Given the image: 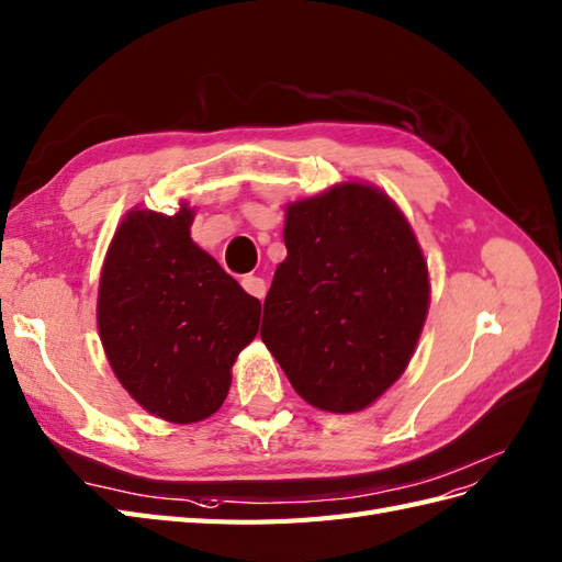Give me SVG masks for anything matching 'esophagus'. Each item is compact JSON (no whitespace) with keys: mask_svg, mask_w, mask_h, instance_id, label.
Wrapping results in <instances>:
<instances>
[{"mask_svg":"<svg viewBox=\"0 0 562 562\" xmlns=\"http://www.w3.org/2000/svg\"><path fill=\"white\" fill-rule=\"evenodd\" d=\"M243 289L248 291L250 295L262 300V297L267 295V281L259 279V277H245V279H243Z\"/></svg>","mask_w":562,"mask_h":562,"instance_id":"esophagus-1","label":"esophagus"}]
</instances>
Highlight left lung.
<instances>
[{
    "instance_id": "1",
    "label": "left lung",
    "mask_w": 562,
    "mask_h": 562,
    "mask_svg": "<svg viewBox=\"0 0 562 562\" xmlns=\"http://www.w3.org/2000/svg\"><path fill=\"white\" fill-rule=\"evenodd\" d=\"M289 257L262 336L300 398L360 413L401 379L429 310V269L395 202L340 183L285 207Z\"/></svg>"
}]
</instances>
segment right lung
<instances>
[{
  "label": "right lung",
  "instance_id": "right-lung-1",
  "mask_svg": "<svg viewBox=\"0 0 562 562\" xmlns=\"http://www.w3.org/2000/svg\"><path fill=\"white\" fill-rule=\"evenodd\" d=\"M195 212L131 210L100 277V338L121 386L173 424L214 415L257 336L259 300L190 238Z\"/></svg>",
  "mask_w": 562,
  "mask_h": 562
}]
</instances>
